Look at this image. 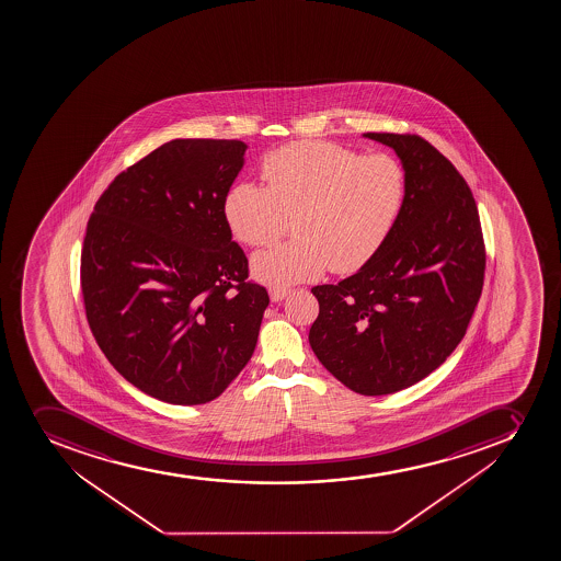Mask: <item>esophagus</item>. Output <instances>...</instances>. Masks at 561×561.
<instances>
[{"label": "esophagus", "mask_w": 561, "mask_h": 561, "mask_svg": "<svg viewBox=\"0 0 561 561\" xmlns=\"http://www.w3.org/2000/svg\"><path fill=\"white\" fill-rule=\"evenodd\" d=\"M290 290L285 289V287H271L268 289V295H271L272 301H282L285 296L289 295Z\"/></svg>", "instance_id": "esophagus-1"}]
</instances>
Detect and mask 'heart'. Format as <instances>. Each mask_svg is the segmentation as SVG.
<instances>
[{
    "label": "heart",
    "instance_id": "obj_1",
    "mask_svg": "<svg viewBox=\"0 0 561 561\" xmlns=\"http://www.w3.org/2000/svg\"><path fill=\"white\" fill-rule=\"evenodd\" d=\"M265 186L233 184L225 199V217L233 236L250 247L279 238L295 219L287 243L252 257L254 276L284 287L314 279L328 266L355 272L388 239L405 197V172L389 153H366L306 140L265 157Z\"/></svg>",
    "mask_w": 561,
    "mask_h": 561
}]
</instances>
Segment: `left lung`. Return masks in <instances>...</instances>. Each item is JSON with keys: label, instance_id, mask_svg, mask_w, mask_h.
<instances>
[{"label": "left lung", "instance_id": "left-lung-1", "mask_svg": "<svg viewBox=\"0 0 561 561\" xmlns=\"http://www.w3.org/2000/svg\"><path fill=\"white\" fill-rule=\"evenodd\" d=\"M364 137L400 157L404 205L360 271L312 287L320 312L309 342L340 382L378 397L426 378L465 339L486 252L472 190L437 148L419 135Z\"/></svg>", "mask_w": 561, "mask_h": 561}]
</instances>
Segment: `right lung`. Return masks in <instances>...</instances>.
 <instances>
[{"mask_svg": "<svg viewBox=\"0 0 561 561\" xmlns=\"http://www.w3.org/2000/svg\"><path fill=\"white\" fill-rule=\"evenodd\" d=\"M241 140L175 139L118 173L83 238L89 328L112 366L168 404H205L254 353L265 287L232 241L225 199Z\"/></svg>", "mask_w": 561, "mask_h": 561, "instance_id": "obj_1", "label": "right lung"}]
</instances>
